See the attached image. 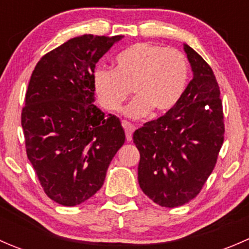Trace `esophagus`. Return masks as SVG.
Wrapping results in <instances>:
<instances>
[{
  "label": "esophagus",
  "mask_w": 249,
  "mask_h": 249,
  "mask_svg": "<svg viewBox=\"0 0 249 249\" xmlns=\"http://www.w3.org/2000/svg\"><path fill=\"white\" fill-rule=\"evenodd\" d=\"M123 127H124L125 135H126V141L127 142H131L132 134H134V131H135V127L127 122H123Z\"/></svg>",
  "instance_id": "34e87169"
}]
</instances>
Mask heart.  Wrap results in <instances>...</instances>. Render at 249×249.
I'll use <instances>...</instances> for the list:
<instances>
[{
	"instance_id": "obj_1",
	"label": "heart",
	"mask_w": 249,
	"mask_h": 249,
	"mask_svg": "<svg viewBox=\"0 0 249 249\" xmlns=\"http://www.w3.org/2000/svg\"><path fill=\"white\" fill-rule=\"evenodd\" d=\"M189 74L184 53L142 42L119 53L114 70H96L94 87L100 104L108 112H119L131 90L136 97L125 114L137 119L150 110L162 114L175 108L184 95Z\"/></svg>"
}]
</instances>
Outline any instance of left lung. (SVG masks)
<instances>
[{
	"label": "left lung",
	"mask_w": 249,
	"mask_h": 249,
	"mask_svg": "<svg viewBox=\"0 0 249 249\" xmlns=\"http://www.w3.org/2000/svg\"><path fill=\"white\" fill-rule=\"evenodd\" d=\"M194 77L177 106L134 132L139 183L162 207H178L201 192L224 141L220 90L210 65L188 44Z\"/></svg>",
	"instance_id": "1"
}]
</instances>
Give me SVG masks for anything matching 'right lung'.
<instances>
[{
	"label": "right lung",
	"instance_id": "1",
	"mask_svg": "<svg viewBox=\"0 0 249 249\" xmlns=\"http://www.w3.org/2000/svg\"><path fill=\"white\" fill-rule=\"evenodd\" d=\"M122 37H74L43 55L30 78L21 112L26 154L44 193L62 206L100 190L125 142L119 118L92 104L95 65Z\"/></svg>",
	"mask_w": 249,
	"mask_h": 249
}]
</instances>
